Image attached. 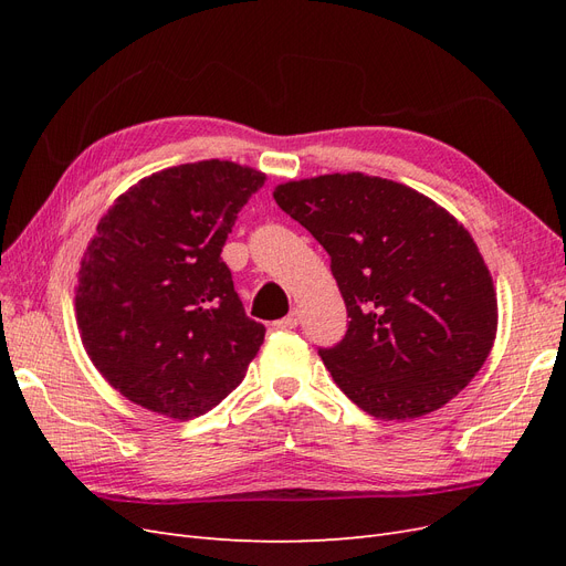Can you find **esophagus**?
Here are the masks:
<instances>
[{
    "label": "esophagus",
    "mask_w": 566,
    "mask_h": 566,
    "mask_svg": "<svg viewBox=\"0 0 566 566\" xmlns=\"http://www.w3.org/2000/svg\"><path fill=\"white\" fill-rule=\"evenodd\" d=\"M297 323H300V312L293 310L287 316H283V318H279V321H273V328H279V331H293V328H297Z\"/></svg>",
    "instance_id": "obj_1"
}]
</instances>
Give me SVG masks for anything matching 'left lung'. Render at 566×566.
<instances>
[{
  "label": "left lung",
  "instance_id": "obj_1",
  "mask_svg": "<svg viewBox=\"0 0 566 566\" xmlns=\"http://www.w3.org/2000/svg\"><path fill=\"white\" fill-rule=\"evenodd\" d=\"M273 198L331 254L352 321L318 354L358 408L413 420L468 387L493 347L499 300L482 252L451 212L361 172L287 181Z\"/></svg>",
  "mask_w": 566,
  "mask_h": 566
}]
</instances>
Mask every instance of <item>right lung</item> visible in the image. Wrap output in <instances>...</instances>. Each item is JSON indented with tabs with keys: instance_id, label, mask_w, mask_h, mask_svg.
<instances>
[{
	"instance_id": "1",
	"label": "right lung",
	"mask_w": 566,
	"mask_h": 566,
	"mask_svg": "<svg viewBox=\"0 0 566 566\" xmlns=\"http://www.w3.org/2000/svg\"><path fill=\"white\" fill-rule=\"evenodd\" d=\"M266 175L229 160L163 169L101 217L75 287L82 345L123 397L191 420L241 385L264 342L221 248Z\"/></svg>"
}]
</instances>
